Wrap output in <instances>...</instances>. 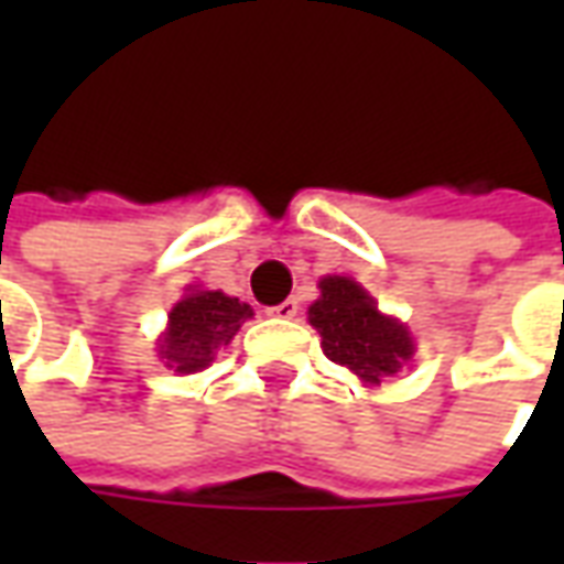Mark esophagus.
<instances>
[{"label": "esophagus", "instance_id": "esophagus-1", "mask_svg": "<svg viewBox=\"0 0 564 564\" xmlns=\"http://www.w3.org/2000/svg\"><path fill=\"white\" fill-rule=\"evenodd\" d=\"M299 314V302L295 299H286L281 305L269 307V317H278V319H293Z\"/></svg>", "mask_w": 564, "mask_h": 564}]
</instances>
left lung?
<instances>
[{"mask_svg": "<svg viewBox=\"0 0 564 564\" xmlns=\"http://www.w3.org/2000/svg\"><path fill=\"white\" fill-rule=\"evenodd\" d=\"M307 323L319 332L323 354L350 368L366 387H380L414 356L408 326L380 314L378 302L354 278H323L319 299L307 307Z\"/></svg>", "mask_w": 564, "mask_h": 564, "instance_id": "1", "label": "left lung"}]
</instances>
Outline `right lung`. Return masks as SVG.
<instances>
[{
    "mask_svg": "<svg viewBox=\"0 0 564 564\" xmlns=\"http://www.w3.org/2000/svg\"><path fill=\"white\" fill-rule=\"evenodd\" d=\"M250 317L253 307L247 302H238L220 290L189 286L184 299L169 311V326L156 344L160 359H165V366L177 375L205 371Z\"/></svg>",
    "mask_w": 564,
    "mask_h": 564,
    "instance_id": "1",
    "label": "right lung"
}]
</instances>
